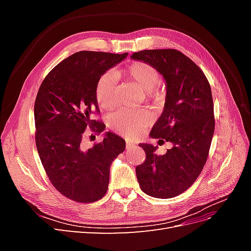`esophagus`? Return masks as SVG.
<instances>
[{"instance_id": "esophagus-1", "label": "esophagus", "mask_w": 251, "mask_h": 251, "mask_svg": "<svg viewBox=\"0 0 251 251\" xmlns=\"http://www.w3.org/2000/svg\"><path fill=\"white\" fill-rule=\"evenodd\" d=\"M134 146H135L134 143H131V142H127V141H126V150H131V149L134 148Z\"/></svg>"}]
</instances>
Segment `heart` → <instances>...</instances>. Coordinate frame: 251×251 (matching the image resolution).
Masks as SVG:
<instances>
[{"instance_id":"1","label":"heart","mask_w":251,"mask_h":251,"mask_svg":"<svg viewBox=\"0 0 251 251\" xmlns=\"http://www.w3.org/2000/svg\"><path fill=\"white\" fill-rule=\"evenodd\" d=\"M115 76H123L126 81L146 94L149 100L158 101L161 100L162 91L158 88L160 75L153 66L143 62L128 65L126 69L114 73ZM96 100L103 110H110L115 104V78L112 75H104L96 85ZM149 123V116L144 112L120 111L110 119V126L114 131L133 137L142 131Z\"/></svg>"}]
</instances>
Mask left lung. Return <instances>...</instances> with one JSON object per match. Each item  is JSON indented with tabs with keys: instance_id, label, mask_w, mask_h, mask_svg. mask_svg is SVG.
I'll return each mask as SVG.
<instances>
[{
	"instance_id": "8db88e82",
	"label": "left lung",
	"mask_w": 251,
	"mask_h": 251,
	"mask_svg": "<svg viewBox=\"0 0 251 251\" xmlns=\"http://www.w3.org/2000/svg\"><path fill=\"white\" fill-rule=\"evenodd\" d=\"M131 57L153 66L165 79L164 109L150 135L174 144L164 155H157L151 144H139L146 161L137 165L136 176L147 195L173 198L193 185L207 160L215 132L210 85L200 68L176 49L142 50Z\"/></svg>"
}]
</instances>
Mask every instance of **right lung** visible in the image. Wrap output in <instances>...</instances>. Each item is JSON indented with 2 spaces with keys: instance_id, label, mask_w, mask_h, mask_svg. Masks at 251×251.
Instances as JSON below:
<instances>
[{
  "instance_id": "1",
  "label": "right lung",
  "mask_w": 251,
  "mask_h": 251,
  "mask_svg": "<svg viewBox=\"0 0 251 251\" xmlns=\"http://www.w3.org/2000/svg\"><path fill=\"white\" fill-rule=\"evenodd\" d=\"M127 56L79 51L65 58L43 80L34 102L35 143L52 185L75 202L91 203L108 191L110 166L126 149L116 134L83 150L85 131L100 134L105 126L93 119L100 113L96 85L101 75Z\"/></svg>"
}]
</instances>
